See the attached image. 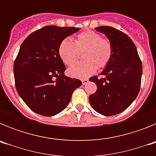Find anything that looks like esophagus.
<instances>
[{"instance_id":"34e87169","label":"esophagus","mask_w":156,"mask_h":156,"mask_svg":"<svg viewBox=\"0 0 156 156\" xmlns=\"http://www.w3.org/2000/svg\"><path fill=\"white\" fill-rule=\"evenodd\" d=\"M82 83H83V85H85V84H87V83L88 82H89V80H87V79H84V80H82Z\"/></svg>"}]
</instances>
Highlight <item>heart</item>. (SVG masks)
Masks as SVG:
<instances>
[{
  "mask_svg": "<svg viewBox=\"0 0 156 156\" xmlns=\"http://www.w3.org/2000/svg\"><path fill=\"white\" fill-rule=\"evenodd\" d=\"M79 52H84L83 58L85 62L73 65L67 73L73 78L86 79L93 75L98 68H105L109 63L113 55V48L108 40L102 39L96 32L87 30L76 37L74 44L65 39L58 48L59 57L67 66H71L76 61Z\"/></svg>",
  "mask_w": 156,
  "mask_h": 156,
  "instance_id": "b5f03b06",
  "label": "heart"
}]
</instances>
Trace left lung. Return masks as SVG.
I'll return each mask as SVG.
<instances>
[{"label":"left lung","instance_id":"obj_1","mask_svg":"<svg viewBox=\"0 0 156 156\" xmlns=\"http://www.w3.org/2000/svg\"><path fill=\"white\" fill-rule=\"evenodd\" d=\"M96 30L107 37L113 48V55L101 75L90 80L97 90L89 97L95 111L103 115L119 114L132 104L140 90L142 64L137 48L126 34L113 27H98Z\"/></svg>","mask_w":156,"mask_h":156}]
</instances>
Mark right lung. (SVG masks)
Masks as SVG:
<instances>
[{"label": "right lung", "instance_id": "right-lung-1", "mask_svg": "<svg viewBox=\"0 0 156 156\" xmlns=\"http://www.w3.org/2000/svg\"><path fill=\"white\" fill-rule=\"evenodd\" d=\"M79 30L48 26L29 35L19 48L14 63L16 90L36 113L57 115L68 105L74 90L82 85L80 80L64 75L66 68L58 53L62 41Z\"/></svg>", "mask_w": 156, "mask_h": 156}]
</instances>
